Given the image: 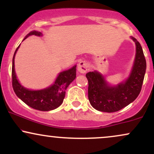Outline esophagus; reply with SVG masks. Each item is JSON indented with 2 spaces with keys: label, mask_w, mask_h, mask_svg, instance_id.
Wrapping results in <instances>:
<instances>
[{
  "label": "esophagus",
  "mask_w": 154,
  "mask_h": 154,
  "mask_svg": "<svg viewBox=\"0 0 154 154\" xmlns=\"http://www.w3.org/2000/svg\"><path fill=\"white\" fill-rule=\"evenodd\" d=\"M88 68H89V65H88V62L85 61H82L79 63L78 66H77V69H78V71L80 72V73H85L88 70Z\"/></svg>",
  "instance_id": "obj_1"
}]
</instances>
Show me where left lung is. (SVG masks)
<instances>
[{
	"instance_id": "1",
	"label": "left lung",
	"mask_w": 154,
	"mask_h": 154,
	"mask_svg": "<svg viewBox=\"0 0 154 154\" xmlns=\"http://www.w3.org/2000/svg\"><path fill=\"white\" fill-rule=\"evenodd\" d=\"M136 56L130 77L116 87H110L104 77L97 72L86 74L88 80V99L96 110L103 112H116L134 101L142 88L146 61L140 44L135 38Z\"/></svg>"
}]
</instances>
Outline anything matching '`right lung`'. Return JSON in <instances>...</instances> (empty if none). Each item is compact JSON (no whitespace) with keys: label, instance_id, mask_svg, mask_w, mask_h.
Segmentation results:
<instances>
[{"label":"right lung","instance_id":"1","mask_svg":"<svg viewBox=\"0 0 154 154\" xmlns=\"http://www.w3.org/2000/svg\"><path fill=\"white\" fill-rule=\"evenodd\" d=\"M35 35L40 36L41 32L32 31L26 36ZM19 45L15 51L12 61V87L16 95L26 105L39 111H51L56 109L63 103L67 87L76 77V66L70 69L62 72L58 76L54 84L51 87L41 91H30L22 87L17 80L14 71V57Z\"/></svg>","mask_w":154,"mask_h":154}]
</instances>
